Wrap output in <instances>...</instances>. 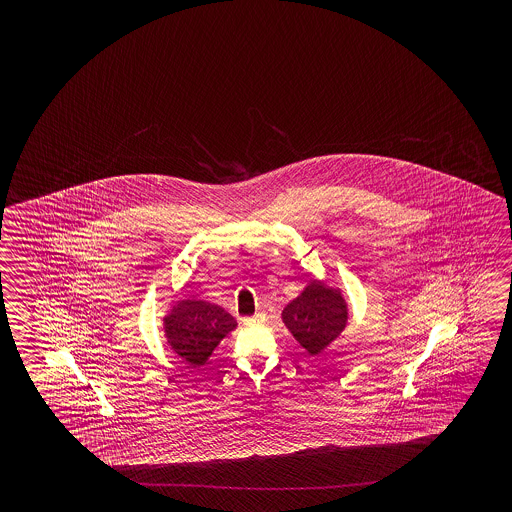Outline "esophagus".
<instances>
[{
    "label": "esophagus",
    "instance_id": "esophagus-1",
    "mask_svg": "<svg viewBox=\"0 0 512 512\" xmlns=\"http://www.w3.org/2000/svg\"><path fill=\"white\" fill-rule=\"evenodd\" d=\"M263 320H265V316L258 313V315L251 316V318H245V324H247V326H258Z\"/></svg>",
    "mask_w": 512,
    "mask_h": 512
}]
</instances>
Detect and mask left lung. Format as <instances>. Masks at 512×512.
I'll return each instance as SVG.
<instances>
[{"instance_id":"left-lung-1","label":"left lung","mask_w":512,"mask_h":512,"mask_svg":"<svg viewBox=\"0 0 512 512\" xmlns=\"http://www.w3.org/2000/svg\"><path fill=\"white\" fill-rule=\"evenodd\" d=\"M283 324L309 355H318L344 331L348 305L337 289L313 282L283 309Z\"/></svg>"}]
</instances>
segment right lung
I'll return each mask as SVG.
<instances>
[{
	"label": "right lung",
	"instance_id": "1",
	"mask_svg": "<svg viewBox=\"0 0 512 512\" xmlns=\"http://www.w3.org/2000/svg\"><path fill=\"white\" fill-rule=\"evenodd\" d=\"M236 326L234 316L203 300H181L164 316L168 344L190 366H203L221 338Z\"/></svg>",
	"mask_w": 512,
	"mask_h": 512
}]
</instances>
